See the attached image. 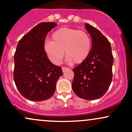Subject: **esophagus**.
Here are the masks:
<instances>
[{"mask_svg":"<svg viewBox=\"0 0 132 132\" xmlns=\"http://www.w3.org/2000/svg\"><path fill=\"white\" fill-rule=\"evenodd\" d=\"M69 69H70V68H66V67H63V68H62V71H63V72H65V71H67V70H69Z\"/></svg>","mask_w":132,"mask_h":132,"instance_id":"esophagus-1","label":"esophagus"}]
</instances>
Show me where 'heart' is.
Returning a JSON list of instances; mask_svg holds the SVG:
<instances>
[{
  "instance_id": "heart-1",
  "label": "heart",
  "mask_w": 132,
  "mask_h": 132,
  "mask_svg": "<svg viewBox=\"0 0 132 132\" xmlns=\"http://www.w3.org/2000/svg\"><path fill=\"white\" fill-rule=\"evenodd\" d=\"M92 39L87 32L75 28H59L53 33L51 41L47 40L44 50L49 60L54 64H60L65 52L67 61L79 64L90 54Z\"/></svg>"
}]
</instances>
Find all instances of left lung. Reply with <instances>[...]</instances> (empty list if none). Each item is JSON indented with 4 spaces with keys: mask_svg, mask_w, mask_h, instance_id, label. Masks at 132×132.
Segmentation results:
<instances>
[{
    "mask_svg": "<svg viewBox=\"0 0 132 132\" xmlns=\"http://www.w3.org/2000/svg\"><path fill=\"white\" fill-rule=\"evenodd\" d=\"M85 27L92 38L91 51L85 61L72 69V88L80 98L92 101L99 99L108 90L112 79L113 57L105 36L90 24Z\"/></svg>",
    "mask_w": 132,
    "mask_h": 132,
    "instance_id": "left-lung-1",
    "label": "left lung"
}]
</instances>
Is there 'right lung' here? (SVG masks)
Returning a JSON list of instances; mask_svg holds the SVG:
<instances>
[{"label": "right lung", "instance_id": "right-lung-1", "mask_svg": "<svg viewBox=\"0 0 132 132\" xmlns=\"http://www.w3.org/2000/svg\"><path fill=\"white\" fill-rule=\"evenodd\" d=\"M56 23L42 22L24 35L14 54L13 79L20 93L31 101L53 96L56 84L63 75L61 68L53 64L44 50L45 38Z\"/></svg>", "mask_w": 132, "mask_h": 132}]
</instances>
